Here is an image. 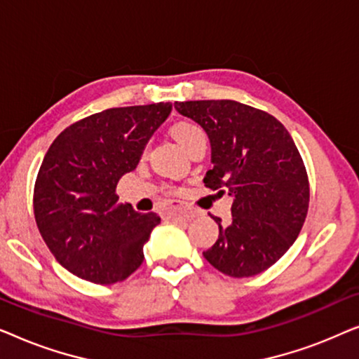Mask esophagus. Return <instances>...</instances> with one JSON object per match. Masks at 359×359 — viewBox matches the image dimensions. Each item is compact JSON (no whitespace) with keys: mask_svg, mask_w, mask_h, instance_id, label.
I'll use <instances>...</instances> for the list:
<instances>
[{"mask_svg":"<svg viewBox=\"0 0 359 359\" xmlns=\"http://www.w3.org/2000/svg\"><path fill=\"white\" fill-rule=\"evenodd\" d=\"M168 214L171 217H181V219H189L194 215L193 210H189L183 203H180V201H170Z\"/></svg>","mask_w":359,"mask_h":359,"instance_id":"esophagus-1","label":"esophagus"}]
</instances>
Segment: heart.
<instances>
[{"label": "heart", "mask_w": 359, "mask_h": 359, "mask_svg": "<svg viewBox=\"0 0 359 359\" xmlns=\"http://www.w3.org/2000/svg\"><path fill=\"white\" fill-rule=\"evenodd\" d=\"M173 135L184 150H188L194 142L205 139V132L201 129L198 124H194V122H186V121L178 122V124L173 126Z\"/></svg>", "instance_id": "1"}]
</instances>
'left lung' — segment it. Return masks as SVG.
Masks as SVG:
<instances>
[{
  "instance_id": "obj_1",
  "label": "left lung",
  "mask_w": 359,
  "mask_h": 359,
  "mask_svg": "<svg viewBox=\"0 0 359 359\" xmlns=\"http://www.w3.org/2000/svg\"><path fill=\"white\" fill-rule=\"evenodd\" d=\"M176 111L210 142L204 183L232 198V219L204 258L220 273L248 278L278 262L296 242L309 209V180L296 144L276 117L242 102L186 101Z\"/></svg>"
}]
</instances>
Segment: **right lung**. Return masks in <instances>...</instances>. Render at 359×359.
Listing matches in <instances>:
<instances>
[{
  "mask_svg": "<svg viewBox=\"0 0 359 359\" xmlns=\"http://www.w3.org/2000/svg\"><path fill=\"white\" fill-rule=\"evenodd\" d=\"M170 112V102L97 112L67 127L43 156L34 215L48 250L75 276L114 284L144 262L160 217L117 204L116 186L137 168Z\"/></svg>",
  "mask_w": 359,
  "mask_h": 359,
  "instance_id": "add662e5",
  "label": "right lung"
}]
</instances>
